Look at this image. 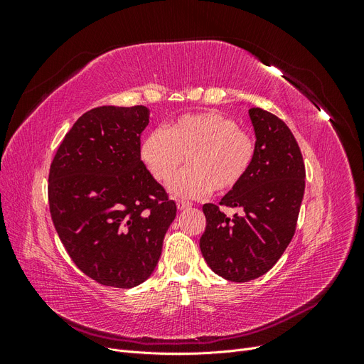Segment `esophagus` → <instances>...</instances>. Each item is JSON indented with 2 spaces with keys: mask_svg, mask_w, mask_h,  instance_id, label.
Listing matches in <instances>:
<instances>
[{
  "mask_svg": "<svg viewBox=\"0 0 364 364\" xmlns=\"http://www.w3.org/2000/svg\"><path fill=\"white\" fill-rule=\"evenodd\" d=\"M176 205H178V209H181V211H183V209H188V208H191L193 206V203L191 202H188V200H178L176 202Z\"/></svg>",
  "mask_w": 364,
  "mask_h": 364,
  "instance_id": "obj_1",
  "label": "esophagus"
}]
</instances>
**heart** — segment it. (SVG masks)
<instances>
[{
    "label": "heart",
    "mask_w": 364,
    "mask_h": 364,
    "mask_svg": "<svg viewBox=\"0 0 364 364\" xmlns=\"http://www.w3.org/2000/svg\"><path fill=\"white\" fill-rule=\"evenodd\" d=\"M257 156V139L234 118L215 111L182 115L167 129L150 130L139 142V159L158 182H168L186 158L188 168L170 182L171 194L197 199L232 191Z\"/></svg>",
    "instance_id": "b5f03b06"
}]
</instances>
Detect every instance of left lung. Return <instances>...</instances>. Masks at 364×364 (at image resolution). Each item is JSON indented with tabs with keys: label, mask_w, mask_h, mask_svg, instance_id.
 Listing matches in <instances>:
<instances>
[{
	"label": "left lung",
	"mask_w": 364,
	"mask_h": 364,
	"mask_svg": "<svg viewBox=\"0 0 364 364\" xmlns=\"http://www.w3.org/2000/svg\"><path fill=\"white\" fill-rule=\"evenodd\" d=\"M257 156L237 188L218 205L205 203L200 250L208 266L228 281L247 282L269 272L294 235L305 190V165L299 146L281 118L250 107ZM220 205L241 207L229 219Z\"/></svg>",
	"instance_id": "left-lung-1"
}]
</instances>
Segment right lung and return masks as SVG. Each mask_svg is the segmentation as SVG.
I'll return each instance as SVG.
<instances>
[{
	"instance_id": "obj_1",
	"label": "right lung",
	"mask_w": 364,
	"mask_h": 364,
	"mask_svg": "<svg viewBox=\"0 0 364 364\" xmlns=\"http://www.w3.org/2000/svg\"><path fill=\"white\" fill-rule=\"evenodd\" d=\"M146 106H100L75 121L48 174L53 225L86 277L132 289L155 270L176 203L139 159Z\"/></svg>"
}]
</instances>
